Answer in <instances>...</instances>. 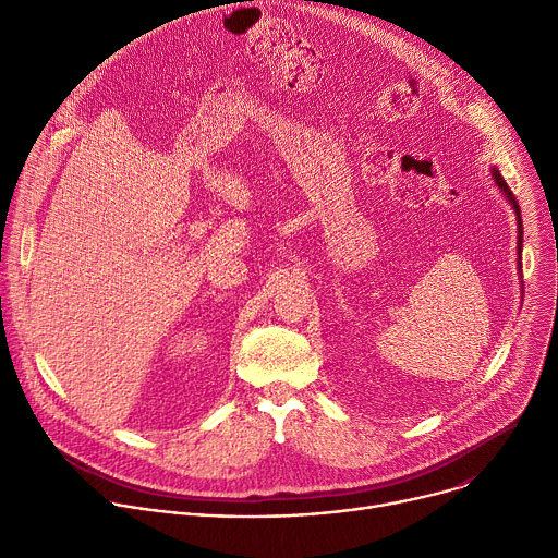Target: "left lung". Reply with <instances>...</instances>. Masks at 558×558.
Segmentation results:
<instances>
[{
	"label": "left lung",
	"instance_id": "8db88e82",
	"mask_svg": "<svg viewBox=\"0 0 558 558\" xmlns=\"http://www.w3.org/2000/svg\"><path fill=\"white\" fill-rule=\"evenodd\" d=\"M493 174H495V181H497V185L501 187V192L506 194V198H508V201L512 203V207H514V211H517V222H519V241H517V243H519V269H521V243H523V227H521V209H519V203H517V198H514L512 190H510V187H508V183L504 181V177H501V174H499L497 170H495Z\"/></svg>",
	"mask_w": 558,
	"mask_h": 558
}]
</instances>
